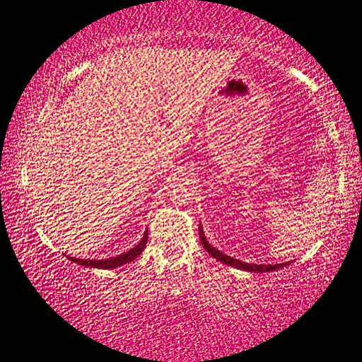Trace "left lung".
Segmentation results:
<instances>
[{
  "instance_id": "8db88e82",
  "label": "left lung",
  "mask_w": 362,
  "mask_h": 362,
  "mask_svg": "<svg viewBox=\"0 0 362 362\" xmlns=\"http://www.w3.org/2000/svg\"><path fill=\"white\" fill-rule=\"evenodd\" d=\"M199 236H200V243H202V246L205 251H207L212 257H215L216 260H220V262H223L226 265H231V267H236V269H241V270H247V272H255V274H262V272H274L276 269H281V267H285L286 264H276V265H262V264H246V262H241V260L238 259H233L230 255H226L223 252H220L218 249H215L214 246H210L207 238L204 235V230H202V225H199Z\"/></svg>"
}]
</instances>
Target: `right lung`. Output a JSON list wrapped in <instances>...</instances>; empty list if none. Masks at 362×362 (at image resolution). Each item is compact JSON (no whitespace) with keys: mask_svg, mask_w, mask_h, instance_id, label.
Returning a JSON list of instances; mask_svg holds the SVG:
<instances>
[{"mask_svg":"<svg viewBox=\"0 0 362 362\" xmlns=\"http://www.w3.org/2000/svg\"><path fill=\"white\" fill-rule=\"evenodd\" d=\"M147 236L148 233L146 231L144 233V238L141 239V243L137 244L131 249V251L123 252L119 255H116V257H111V259H102V260H87V259H76V257H69L68 259L72 260V262L79 264V265H84V267H93V269H116V267H121L123 264H129L132 260L137 259L139 255L142 254L144 249H146V244H147Z\"/></svg>","mask_w":362,"mask_h":362,"instance_id":"right-lung-1","label":"right lung"}]
</instances>
